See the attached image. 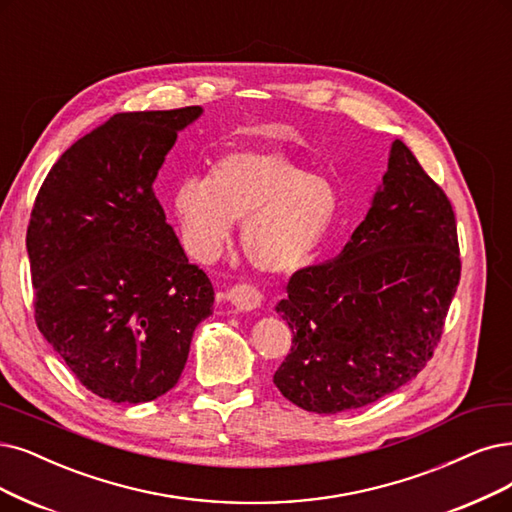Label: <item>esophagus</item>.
<instances>
[{"mask_svg":"<svg viewBox=\"0 0 512 512\" xmlns=\"http://www.w3.org/2000/svg\"><path fill=\"white\" fill-rule=\"evenodd\" d=\"M227 301L238 312H251L261 306V293L251 285H236L227 291Z\"/></svg>","mask_w":512,"mask_h":512,"instance_id":"esophagus-1","label":"esophagus"}]
</instances>
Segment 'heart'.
<instances>
[{
  "label": "heart",
  "instance_id": "1",
  "mask_svg": "<svg viewBox=\"0 0 512 512\" xmlns=\"http://www.w3.org/2000/svg\"><path fill=\"white\" fill-rule=\"evenodd\" d=\"M329 179L276 149H234L208 166L206 181L183 179L173 211L185 249L213 259L242 219V251L263 274L291 276L304 270L337 215Z\"/></svg>",
  "mask_w": 512,
  "mask_h": 512
}]
</instances>
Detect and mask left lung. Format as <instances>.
<instances>
[{"instance_id":"8db88e82","label":"left lung","mask_w":512,"mask_h":512,"mask_svg":"<svg viewBox=\"0 0 512 512\" xmlns=\"http://www.w3.org/2000/svg\"><path fill=\"white\" fill-rule=\"evenodd\" d=\"M458 282L451 202L396 139L342 253L293 274L289 297L278 301L293 346L274 373L276 388L314 413L384 399L430 361Z\"/></svg>"}]
</instances>
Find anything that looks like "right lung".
Returning <instances> with one entry per match:
<instances>
[{"label":"right lung","mask_w":512,"mask_h":512,"mask_svg":"<svg viewBox=\"0 0 512 512\" xmlns=\"http://www.w3.org/2000/svg\"><path fill=\"white\" fill-rule=\"evenodd\" d=\"M202 107L118 113L75 141L35 198L27 253L35 320L78 380L111 403L173 388L211 280L187 261L154 194L177 135Z\"/></svg>","instance_id":"1"}]
</instances>
